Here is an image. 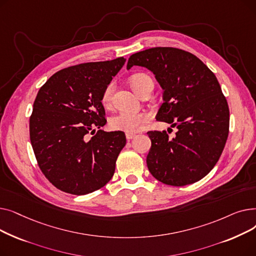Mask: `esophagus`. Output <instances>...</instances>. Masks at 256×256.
<instances>
[{
    "mask_svg": "<svg viewBox=\"0 0 256 256\" xmlns=\"http://www.w3.org/2000/svg\"><path fill=\"white\" fill-rule=\"evenodd\" d=\"M126 139L130 141V140H132V139H134L136 137V135L135 134H130V132H126Z\"/></svg>",
    "mask_w": 256,
    "mask_h": 256,
    "instance_id": "obj_1",
    "label": "esophagus"
}]
</instances>
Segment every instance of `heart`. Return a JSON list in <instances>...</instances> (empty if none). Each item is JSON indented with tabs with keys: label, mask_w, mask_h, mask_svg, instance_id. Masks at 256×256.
Masks as SVG:
<instances>
[{
	"label": "heart",
	"mask_w": 256,
	"mask_h": 256,
	"mask_svg": "<svg viewBox=\"0 0 256 256\" xmlns=\"http://www.w3.org/2000/svg\"><path fill=\"white\" fill-rule=\"evenodd\" d=\"M132 88L138 94L147 86L154 85L152 78L146 74H136L130 78ZM114 91V84H108L102 92V102L104 106H109L112 100V96ZM150 115L145 112H128L122 111L111 118L110 124L113 130H122L126 132H137L142 126L148 122Z\"/></svg>",
	"instance_id": "obj_1"
}]
</instances>
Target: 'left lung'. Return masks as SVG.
Here are the masks:
<instances>
[{
  "label": "left lung",
  "instance_id": "1",
  "mask_svg": "<svg viewBox=\"0 0 256 256\" xmlns=\"http://www.w3.org/2000/svg\"><path fill=\"white\" fill-rule=\"evenodd\" d=\"M146 67L164 90L156 120L178 128L147 135L152 147L146 158L152 176L182 186L194 184L217 164L230 130V109L216 76L193 54L176 48H152L128 58L126 68Z\"/></svg>",
  "mask_w": 256,
  "mask_h": 256
}]
</instances>
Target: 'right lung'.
<instances>
[{
  "instance_id": "1",
  "label": "right lung",
  "mask_w": 256,
  "mask_h": 256,
  "mask_svg": "<svg viewBox=\"0 0 256 256\" xmlns=\"http://www.w3.org/2000/svg\"><path fill=\"white\" fill-rule=\"evenodd\" d=\"M126 60L67 67L39 89L30 117V140L39 168L57 189L85 195L114 176L126 139L124 132L100 130L106 124L102 96Z\"/></svg>"
}]
</instances>
